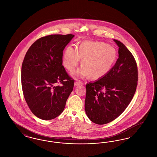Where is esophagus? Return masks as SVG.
<instances>
[{"label":"esophagus","instance_id":"34e87169","mask_svg":"<svg viewBox=\"0 0 157 157\" xmlns=\"http://www.w3.org/2000/svg\"><path fill=\"white\" fill-rule=\"evenodd\" d=\"M81 84H82V82L81 81H76L75 82V86H78Z\"/></svg>","mask_w":157,"mask_h":157}]
</instances>
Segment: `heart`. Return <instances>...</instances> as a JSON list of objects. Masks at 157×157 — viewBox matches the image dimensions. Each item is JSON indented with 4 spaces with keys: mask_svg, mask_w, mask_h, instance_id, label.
<instances>
[{
    "mask_svg": "<svg viewBox=\"0 0 157 157\" xmlns=\"http://www.w3.org/2000/svg\"><path fill=\"white\" fill-rule=\"evenodd\" d=\"M117 58L116 49L102 42L83 41L77 49L69 46L63 57V64L69 72L73 71L81 60L82 67L73 74L76 77L90 76L97 79L106 75L113 67Z\"/></svg>",
    "mask_w": 157,
    "mask_h": 157,
    "instance_id": "obj_1",
    "label": "heart"
}]
</instances>
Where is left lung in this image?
I'll return each mask as SVG.
<instances>
[{
    "mask_svg": "<svg viewBox=\"0 0 157 157\" xmlns=\"http://www.w3.org/2000/svg\"><path fill=\"white\" fill-rule=\"evenodd\" d=\"M113 40L119 47L115 65L104 77L86 85L85 112L89 119L98 125L118 118L131 102L137 86L134 57L122 42Z\"/></svg>",
    "mask_w": 157,
    "mask_h": 157,
    "instance_id": "1",
    "label": "left lung"
}]
</instances>
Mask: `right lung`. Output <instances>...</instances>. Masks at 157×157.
I'll list each match as a JSON object with an SVG mask.
<instances>
[{"instance_id": "obj_1", "label": "right lung", "mask_w": 157, "mask_h": 157, "mask_svg": "<svg viewBox=\"0 0 157 157\" xmlns=\"http://www.w3.org/2000/svg\"><path fill=\"white\" fill-rule=\"evenodd\" d=\"M74 35H51L30 46L23 61V93L30 111L37 118L52 120L63 112L74 80L62 65L63 51ZM60 83L62 86H57Z\"/></svg>"}]
</instances>
